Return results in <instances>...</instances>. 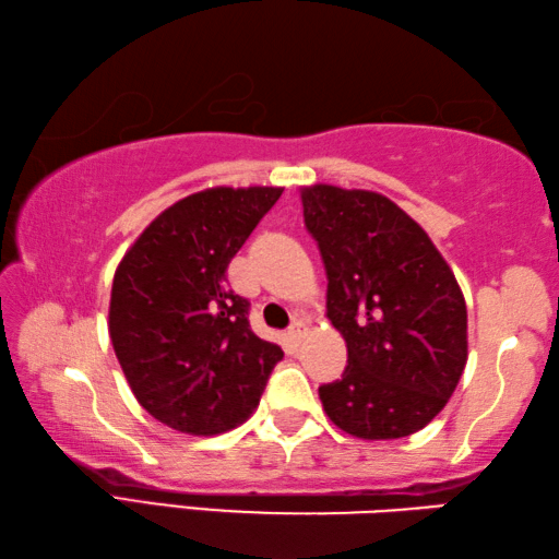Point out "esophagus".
Instances as JSON below:
<instances>
[{"label":"esophagus","instance_id":"esophagus-1","mask_svg":"<svg viewBox=\"0 0 559 559\" xmlns=\"http://www.w3.org/2000/svg\"><path fill=\"white\" fill-rule=\"evenodd\" d=\"M287 336L292 338V341H295V344H299V341L301 338H305L307 336V324H305V321H295V324H292L289 326V331H287Z\"/></svg>","mask_w":559,"mask_h":559}]
</instances>
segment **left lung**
Instances as JSON below:
<instances>
[{"instance_id": "left-lung-1", "label": "left lung", "mask_w": 559, "mask_h": 559, "mask_svg": "<svg viewBox=\"0 0 559 559\" xmlns=\"http://www.w3.org/2000/svg\"><path fill=\"white\" fill-rule=\"evenodd\" d=\"M305 225L326 267V317L348 348L319 388L331 423L400 439L442 413L466 366V301L429 235L383 193L314 183Z\"/></svg>"}]
</instances>
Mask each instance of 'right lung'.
Wrapping results in <instances>:
<instances>
[{
	"label": "right lung",
	"instance_id": "1",
	"mask_svg": "<svg viewBox=\"0 0 559 559\" xmlns=\"http://www.w3.org/2000/svg\"><path fill=\"white\" fill-rule=\"evenodd\" d=\"M282 189L215 186L176 201L117 264L110 341L132 393L186 435H218L260 405L282 348L254 336L225 272Z\"/></svg>",
	"mask_w": 559,
	"mask_h": 559
}]
</instances>
